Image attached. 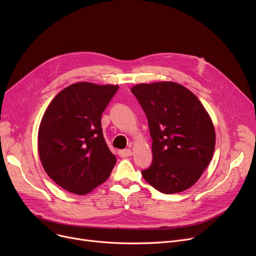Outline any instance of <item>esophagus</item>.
<instances>
[{
  "label": "esophagus",
  "instance_id": "34e87169",
  "mask_svg": "<svg viewBox=\"0 0 256 256\" xmlns=\"http://www.w3.org/2000/svg\"><path fill=\"white\" fill-rule=\"evenodd\" d=\"M119 156L121 158H126V156H130L132 154L130 150H119Z\"/></svg>",
  "mask_w": 256,
  "mask_h": 256
}]
</instances>
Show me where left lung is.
I'll return each mask as SVG.
<instances>
[{"instance_id": "8db88e82", "label": "left lung", "mask_w": 256, "mask_h": 256, "mask_svg": "<svg viewBox=\"0 0 256 256\" xmlns=\"http://www.w3.org/2000/svg\"><path fill=\"white\" fill-rule=\"evenodd\" d=\"M132 92L140 102L152 139V164L143 178L165 194L191 188L210 163L216 144L212 118L195 94L166 80L138 84Z\"/></svg>"}]
</instances>
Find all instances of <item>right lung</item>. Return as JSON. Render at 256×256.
<instances>
[{"mask_svg": "<svg viewBox=\"0 0 256 256\" xmlns=\"http://www.w3.org/2000/svg\"><path fill=\"white\" fill-rule=\"evenodd\" d=\"M117 89L74 83L46 108L38 130V154L48 176L64 190L85 195L110 176L116 156L104 138L102 114Z\"/></svg>", "mask_w": 256, "mask_h": 256, "instance_id": "obj_1", "label": "right lung"}]
</instances>
